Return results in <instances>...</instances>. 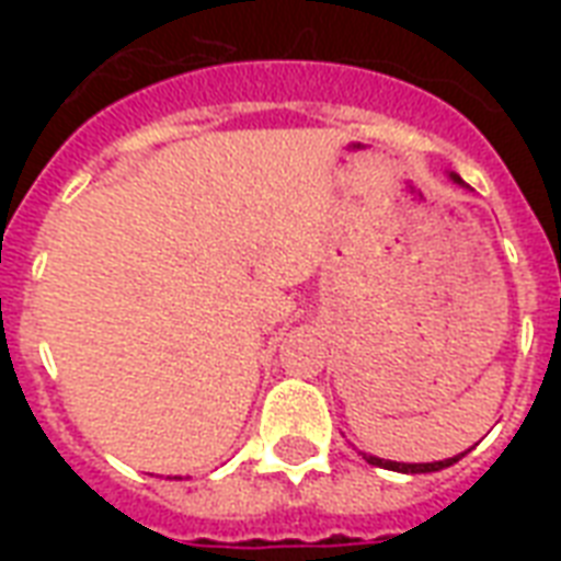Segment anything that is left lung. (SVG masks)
<instances>
[{
	"instance_id": "8db88e82",
	"label": "left lung",
	"mask_w": 561,
	"mask_h": 561,
	"mask_svg": "<svg viewBox=\"0 0 561 561\" xmlns=\"http://www.w3.org/2000/svg\"><path fill=\"white\" fill-rule=\"evenodd\" d=\"M448 178L457 183V186L469 188L466 183L460 180V174H448ZM462 454H457V457H448V460H436V462H396V460H381V457H373V454H364V460L369 462V466H381V469H390V471H401V474H427V471H439V469H448L451 462L460 460Z\"/></svg>"
}]
</instances>
